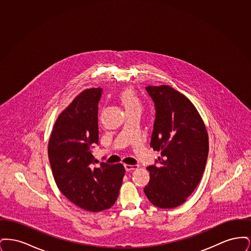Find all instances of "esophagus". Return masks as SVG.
Segmentation results:
<instances>
[{
  "instance_id": "obj_1",
  "label": "esophagus",
  "mask_w": 251,
  "mask_h": 251,
  "mask_svg": "<svg viewBox=\"0 0 251 251\" xmlns=\"http://www.w3.org/2000/svg\"><path fill=\"white\" fill-rule=\"evenodd\" d=\"M125 170L126 171H131V170H134V169H137L138 166L137 165H125Z\"/></svg>"
}]
</instances>
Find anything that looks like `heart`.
I'll use <instances>...</instances> for the list:
<instances>
[{
  "label": "heart",
  "mask_w": 251,
  "mask_h": 251,
  "mask_svg": "<svg viewBox=\"0 0 251 251\" xmlns=\"http://www.w3.org/2000/svg\"><path fill=\"white\" fill-rule=\"evenodd\" d=\"M120 99L126 111L131 109H141V102L132 89L129 88L122 91Z\"/></svg>",
  "instance_id": "heart-1"
}]
</instances>
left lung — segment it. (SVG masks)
Returning a JSON list of instances; mask_svg holds the SVG:
<instances>
[{"label":"left lung","instance_id":"left-lung-1","mask_svg":"<svg viewBox=\"0 0 251 251\" xmlns=\"http://www.w3.org/2000/svg\"><path fill=\"white\" fill-rule=\"evenodd\" d=\"M154 102L155 120L151 147L161 151L149 166L144 192L156 207L170 209L184 202L200 183L209 142L205 125L191 101L168 85L147 86Z\"/></svg>","mask_w":251,"mask_h":251}]
</instances>
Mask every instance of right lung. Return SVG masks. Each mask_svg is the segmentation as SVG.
<instances>
[{
    "instance_id": "obj_1",
    "label": "right lung",
    "mask_w": 251,
    "mask_h": 251,
    "mask_svg": "<svg viewBox=\"0 0 251 251\" xmlns=\"http://www.w3.org/2000/svg\"><path fill=\"white\" fill-rule=\"evenodd\" d=\"M101 95L99 87L77 96L60 114L49 141V160L57 187L69 201L89 212L114 205L125 173L121 164L95 165L92 150L99 145Z\"/></svg>"
}]
</instances>
